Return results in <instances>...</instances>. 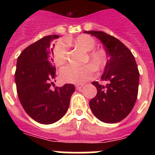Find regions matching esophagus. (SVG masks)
<instances>
[{
    "instance_id": "1",
    "label": "esophagus",
    "mask_w": 155,
    "mask_h": 155,
    "mask_svg": "<svg viewBox=\"0 0 155 155\" xmlns=\"http://www.w3.org/2000/svg\"><path fill=\"white\" fill-rule=\"evenodd\" d=\"M75 87H76L77 90H80L81 88L83 87V84H76V85H75Z\"/></svg>"
}]
</instances>
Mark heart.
Returning a JSON list of instances; mask_svg holds the SVG:
<instances>
[{"mask_svg":"<svg viewBox=\"0 0 155 155\" xmlns=\"http://www.w3.org/2000/svg\"><path fill=\"white\" fill-rule=\"evenodd\" d=\"M69 44L74 45L82 51L87 52L84 61H90L91 64L83 67L67 66L62 68L60 72L61 80L66 83L72 84H83L91 79L94 74V69L98 71L103 68L105 64L104 53L98 50H93L95 46V41L92 37L87 35H81L74 39H68ZM53 60L58 67L64 65L67 61L68 56V45L62 40L57 42L53 50Z\"/></svg>","mask_w":155,"mask_h":155,"instance_id":"b5f03b06","label":"heart"}]
</instances>
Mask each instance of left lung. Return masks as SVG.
Wrapping results in <instances>:
<instances>
[{"mask_svg": "<svg viewBox=\"0 0 155 155\" xmlns=\"http://www.w3.org/2000/svg\"><path fill=\"white\" fill-rule=\"evenodd\" d=\"M104 45L107 62L101 78L105 85L93 81L97 94L89 102L94 116L106 124L125 119L134 108L137 98L139 71L131 51L118 39L101 31H85Z\"/></svg>", "mask_w": 155, "mask_h": 155, "instance_id": "obj_1", "label": "left lung"}]
</instances>
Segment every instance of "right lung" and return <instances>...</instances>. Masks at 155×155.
Masks as SVG:
<instances>
[{"instance_id": "obj_1", "label": "right lung", "mask_w": 155, "mask_h": 155, "mask_svg": "<svg viewBox=\"0 0 155 155\" xmlns=\"http://www.w3.org/2000/svg\"><path fill=\"white\" fill-rule=\"evenodd\" d=\"M59 37H43L25 48L17 60L18 96L27 114L41 124H52L61 120L67 113L75 91L72 84L55 87V90L50 88L56 78L51 42Z\"/></svg>"}]
</instances>
